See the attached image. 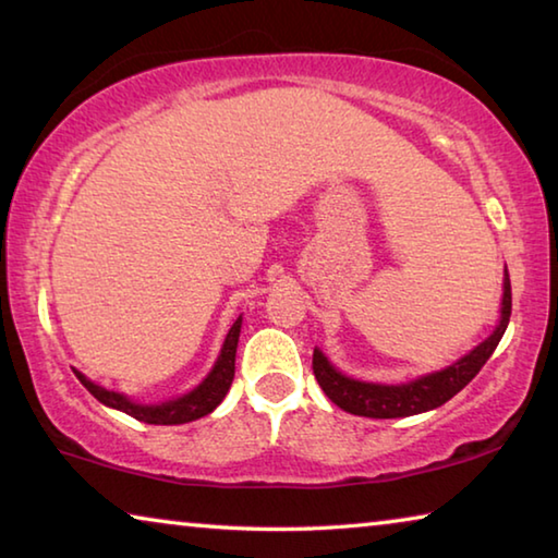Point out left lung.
<instances>
[{"instance_id":"obj_1","label":"left lung","mask_w":558,"mask_h":558,"mask_svg":"<svg viewBox=\"0 0 558 558\" xmlns=\"http://www.w3.org/2000/svg\"><path fill=\"white\" fill-rule=\"evenodd\" d=\"M512 315V288H509V276L505 268V298H502V319L493 335L483 344L472 349L468 356H462L448 369L421 376L411 384L401 386H384V384H366L354 381L339 374L327 356L315 349L313 354V372L317 384L323 386L327 399L337 403L339 409L352 415H366V418H403V415H415L430 409H438L450 401L458 391L475 379V374L483 369L485 362L502 339L505 329Z\"/></svg>"}]
</instances>
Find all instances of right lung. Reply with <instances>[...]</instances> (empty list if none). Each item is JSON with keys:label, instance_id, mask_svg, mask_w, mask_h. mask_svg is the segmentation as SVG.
<instances>
[{"label": "right lung", "instance_id": "right-lung-1", "mask_svg": "<svg viewBox=\"0 0 558 558\" xmlns=\"http://www.w3.org/2000/svg\"><path fill=\"white\" fill-rule=\"evenodd\" d=\"M239 335H241V317L235 319L233 327L229 329V335H226L219 362L214 364L211 374L206 376V379L196 386L194 391H189L186 396H179V399L159 403V405L132 403L122 393L108 391V389H102V386L88 381L81 372H75V376H78V381L86 386V389L96 396L100 403L110 405V409H118L143 423H153V426H179V423L196 421V418H202V415L211 413L216 405L223 401V396L231 389V381L235 374V347H239Z\"/></svg>", "mask_w": 558, "mask_h": 558}]
</instances>
